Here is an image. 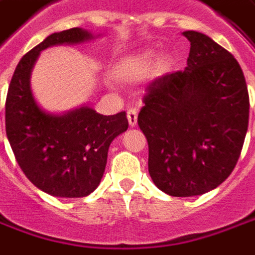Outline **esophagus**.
<instances>
[{
	"label": "esophagus",
	"mask_w": 255,
	"mask_h": 255,
	"mask_svg": "<svg viewBox=\"0 0 255 255\" xmlns=\"http://www.w3.org/2000/svg\"><path fill=\"white\" fill-rule=\"evenodd\" d=\"M127 119H128V124L131 127H135L136 126V121H138V112L136 109H129L127 112Z\"/></svg>",
	"instance_id": "1"
}]
</instances>
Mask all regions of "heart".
<instances>
[{
  "label": "heart",
  "instance_id": "1",
  "mask_svg": "<svg viewBox=\"0 0 255 255\" xmlns=\"http://www.w3.org/2000/svg\"><path fill=\"white\" fill-rule=\"evenodd\" d=\"M156 51H153V50H145V51H142L139 54L126 58L120 64V67L117 69V74L121 78H126V79L134 78L138 74H142L143 71H146L149 67H152L153 62L156 61ZM169 65H170L169 60H162L160 64H159V68H160V71H166V69L169 68Z\"/></svg>",
  "mask_w": 255,
  "mask_h": 255
}]
</instances>
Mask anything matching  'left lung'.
I'll return each mask as SVG.
<instances>
[{
    "instance_id": "1",
    "label": "left lung",
    "mask_w": 255,
    "mask_h": 255,
    "mask_svg": "<svg viewBox=\"0 0 255 255\" xmlns=\"http://www.w3.org/2000/svg\"><path fill=\"white\" fill-rule=\"evenodd\" d=\"M191 47L184 71L152 81L138 126L146 136L155 186L194 197L222 184L236 166L249 127V91L228 50L200 32H183Z\"/></svg>"
}]
</instances>
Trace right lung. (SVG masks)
Segmentation results:
<instances>
[{
    "label": "right lung",
    "mask_w": 255,
    "mask_h": 255,
    "mask_svg": "<svg viewBox=\"0 0 255 255\" xmlns=\"http://www.w3.org/2000/svg\"><path fill=\"white\" fill-rule=\"evenodd\" d=\"M92 39L81 27L50 34L22 57L5 102V131L20 169L39 190L61 198H81L96 190L110 143L127 131V116H103L89 106L47 113L33 98L30 74L41 50Z\"/></svg>",
    "instance_id": "1"
}]
</instances>
